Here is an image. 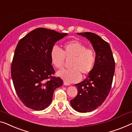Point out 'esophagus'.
<instances>
[{
    "label": "esophagus",
    "instance_id": "esophagus-1",
    "mask_svg": "<svg viewBox=\"0 0 132 132\" xmlns=\"http://www.w3.org/2000/svg\"><path fill=\"white\" fill-rule=\"evenodd\" d=\"M64 85L65 86H70V84L67 83V82H66V81H64Z\"/></svg>",
    "mask_w": 132,
    "mask_h": 132
}]
</instances>
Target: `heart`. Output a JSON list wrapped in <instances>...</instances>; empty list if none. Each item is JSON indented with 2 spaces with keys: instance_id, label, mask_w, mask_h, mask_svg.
<instances>
[{
  "instance_id": "obj_1",
  "label": "heart",
  "mask_w": 132,
  "mask_h": 132,
  "mask_svg": "<svg viewBox=\"0 0 132 132\" xmlns=\"http://www.w3.org/2000/svg\"><path fill=\"white\" fill-rule=\"evenodd\" d=\"M65 58L72 59L69 70H62L56 75L68 83L77 82L81 79V74L87 76L92 70L95 63V53L91 49L77 40L66 43L61 50L57 46H53L51 51V60L55 67H63Z\"/></svg>"
}]
</instances>
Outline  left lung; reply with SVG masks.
I'll use <instances>...</instances> for the list:
<instances>
[{"label": "left lung", "mask_w": 132, "mask_h": 132, "mask_svg": "<svg viewBox=\"0 0 132 132\" xmlns=\"http://www.w3.org/2000/svg\"><path fill=\"white\" fill-rule=\"evenodd\" d=\"M77 34L90 42L96 53V60L87 79L75 85L78 93L70 104L77 112H90L102 105L110 92L115 62L110 45L99 36L90 32Z\"/></svg>", "instance_id": "obj_1"}]
</instances>
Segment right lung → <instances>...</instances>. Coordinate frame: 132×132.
Instances as JSON below:
<instances>
[{
	"label": "right lung",
	"mask_w": 132,
	"mask_h": 132,
	"mask_svg": "<svg viewBox=\"0 0 132 132\" xmlns=\"http://www.w3.org/2000/svg\"><path fill=\"white\" fill-rule=\"evenodd\" d=\"M67 33L38 28L19 41L11 65V77L18 98L27 107L41 111L50 105L55 89L62 85L55 70L51 51ZM50 79L48 80H47Z\"/></svg>",
	"instance_id": "obj_1"
}]
</instances>
